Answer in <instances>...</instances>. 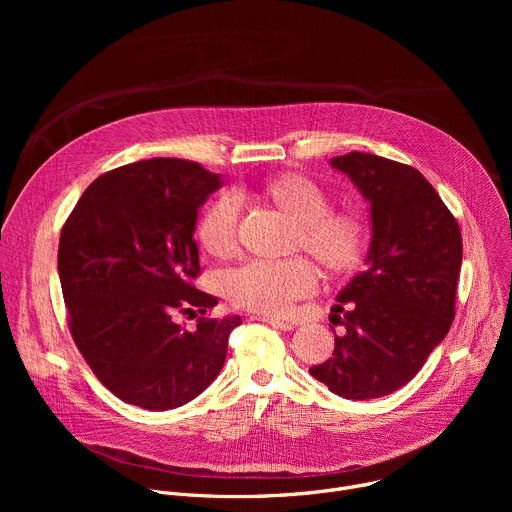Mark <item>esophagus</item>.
I'll list each match as a JSON object with an SVG mask.
<instances>
[{
  "mask_svg": "<svg viewBox=\"0 0 512 512\" xmlns=\"http://www.w3.org/2000/svg\"><path fill=\"white\" fill-rule=\"evenodd\" d=\"M255 320L265 322V324H269V326H273V328H279V330H294V328H296L294 322L279 320V318H269V316H255Z\"/></svg>",
  "mask_w": 512,
  "mask_h": 512,
  "instance_id": "34e87169",
  "label": "esophagus"
}]
</instances>
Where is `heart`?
I'll use <instances>...</instances> for the list:
<instances>
[{"label":"heart","mask_w":512,"mask_h":512,"mask_svg":"<svg viewBox=\"0 0 512 512\" xmlns=\"http://www.w3.org/2000/svg\"><path fill=\"white\" fill-rule=\"evenodd\" d=\"M259 194L294 223L291 249L306 251L328 275H346L360 265L367 251V227L352 210H332L320 184L287 172L265 182ZM237 212L233 196L216 198L204 210L198 239L212 257L227 259L237 251ZM314 283L316 271L304 259L251 261L229 273L227 296L237 308L277 316L308 296Z\"/></svg>","instance_id":"obj_1"}]
</instances>
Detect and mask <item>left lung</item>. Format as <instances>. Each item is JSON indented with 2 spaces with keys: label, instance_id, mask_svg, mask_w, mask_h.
<instances>
[{
  "label": "left lung",
  "instance_id": "8db88e82",
  "mask_svg": "<svg viewBox=\"0 0 512 512\" xmlns=\"http://www.w3.org/2000/svg\"><path fill=\"white\" fill-rule=\"evenodd\" d=\"M330 166L371 206L364 269L340 291L332 356L310 375L332 393L367 401L407 385L454 320L462 235L440 194L411 166L350 152Z\"/></svg>",
  "mask_w": 512,
  "mask_h": 512
}]
</instances>
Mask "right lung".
Segmentation results:
<instances>
[{
    "instance_id": "1",
    "label": "right lung",
    "mask_w": 512,
    "mask_h": 512,
    "mask_svg": "<svg viewBox=\"0 0 512 512\" xmlns=\"http://www.w3.org/2000/svg\"><path fill=\"white\" fill-rule=\"evenodd\" d=\"M223 186L200 164L154 158L99 176L60 233L58 277L70 334L97 379L121 401L168 411L221 373L241 316L198 318L218 300L192 285L200 273L194 227Z\"/></svg>"
}]
</instances>
